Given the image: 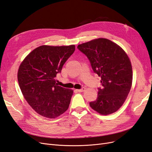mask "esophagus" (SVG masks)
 <instances>
[{"mask_svg":"<svg viewBox=\"0 0 152 152\" xmlns=\"http://www.w3.org/2000/svg\"><path fill=\"white\" fill-rule=\"evenodd\" d=\"M85 87H82L81 89H79V90H77L76 91H78V92H83V91H84L85 90Z\"/></svg>","mask_w":152,"mask_h":152,"instance_id":"34e87169","label":"esophagus"}]
</instances>
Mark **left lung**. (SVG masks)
<instances>
[{
    "instance_id": "left-lung-1",
    "label": "left lung",
    "mask_w": 152,
    "mask_h": 152,
    "mask_svg": "<svg viewBox=\"0 0 152 152\" xmlns=\"http://www.w3.org/2000/svg\"><path fill=\"white\" fill-rule=\"evenodd\" d=\"M77 48L90 61L94 72L101 77L96 100L91 108L102 115L114 113L124 104L130 91L133 71L126 52L116 43L99 38L82 43Z\"/></svg>"
}]
</instances>
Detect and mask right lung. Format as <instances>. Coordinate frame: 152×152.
I'll list each match as a JSON object with an SVG mask.
<instances>
[{"mask_svg":"<svg viewBox=\"0 0 152 152\" xmlns=\"http://www.w3.org/2000/svg\"><path fill=\"white\" fill-rule=\"evenodd\" d=\"M75 45H42L30 52L21 64L18 80L22 94L40 115L56 118L69 107L72 90L58 86L55 77L74 53Z\"/></svg>","mask_w":152,"mask_h":152,"instance_id":"right-lung-1","label":"right lung"}]
</instances>
